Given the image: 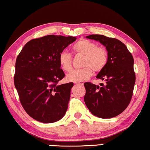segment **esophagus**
Wrapping results in <instances>:
<instances>
[{
	"instance_id": "1",
	"label": "esophagus",
	"mask_w": 150,
	"mask_h": 150,
	"mask_svg": "<svg viewBox=\"0 0 150 150\" xmlns=\"http://www.w3.org/2000/svg\"><path fill=\"white\" fill-rule=\"evenodd\" d=\"M75 83L76 85H80V86H83L84 83L83 82V81H79V82H76Z\"/></svg>"
}]
</instances>
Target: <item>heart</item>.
Segmentation results:
<instances>
[{"label":"heart","mask_w":150,"mask_h":150,"mask_svg":"<svg viewBox=\"0 0 150 150\" xmlns=\"http://www.w3.org/2000/svg\"><path fill=\"white\" fill-rule=\"evenodd\" d=\"M72 50L75 55H83L81 61L82 69L73 71L67 76V79L71 82L86 81L91 77L93 71L99 72L105 67L108 62L107 50L99 47L95 42L82 39L74 44ZM60 65L64 71L69 72L72 69V56L67 51H62L58 57Z\"/></svg>","instance_id":"b5f03b06"}]
</instances>
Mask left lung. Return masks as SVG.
<instances>
[{
  "instance_id": "8db88e82",
  "label": "left lung",
  "mask_w": 150,
  "mask_h": 150,
  "mask_svg": "<svg viewBox=\"0 0 150 150\" xmlns=\"http://www.w3.org/2000/svg\"><path fill=\"white\" fill-rule=\"evenodd\" d=\"M86 38L106 47L108 58L106 67L97 76L106 84L99 86L85 83V103L94 115L103 119L114 117L122 113L132 100L136 82L134 58L125 44L117 39L102 35Z\"/></svg>"
}]
</instances>
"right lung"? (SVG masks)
Returning <instances> with one entry per match:
<instances>
[{
  "label": "right lung",
  "mask_w": 150,
  "mask_h": 150,
  "mask_svg": "<svg viewBox=\"0 0 150 150\" xmlns=\"http://www.w3.org/2000/svg\"><path fill=\"white\" fill-rule=\"evenodd\" d=\"M76 40L54 35L33 39L16 58L14 86L24 110L37 121L55 122L67 110L74 83L58 84L64 77L58 57Z\"/></svg>",
  "instance_id": "right-lung-1"
}]
</instances>
